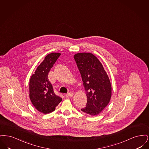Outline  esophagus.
I'll use <instances>...</instances> for the list:
<instances>
[{
  "mask_svg": "<svg viewBox=\"0 0 149 149\" xmlns=\"http://www.w3.org/2000/svg\"><path fill=\"white\" fill-rule=\"evenodd\" d=\"M73 95H74V94L71 92L69 93L65 94V96L66 97H73Z\"/></svg>",
  "mask_w": 149,
  "mask_h": 149,
  "instance_id": "1",
  "label": "esophagus"
}]
</instances>
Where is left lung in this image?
Here are the masks:
<instances>
[{"label": "left lung", "instance_id": "8db88e82", "mask_svg": "<svg viewBox=\"0 0 149 149\" xmlns=\"http://www.w3.org/2000/svg\"><path fill=\"white\" fill-rule=\"evenodd\" d=\"M81 74L87 97L85 113L95 116L109 103L112 88L109 78L99 60L91 53H78L74 56Z\"/></svg>", "mask_w": 149, "mask_h": 149}]
</instances>
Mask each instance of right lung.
I'll return each mask as SVG.
<instances>
[{
    "mask_svg": "<svg viewBox=\"0 0 149 149\" xmlns=\"http://www.w3.org/2000/svg\"><path fill=\"white\" fill-rule=\"evenodd\" d=\"M60 53H51L37 68L29 80V98L32 104L40 112L49 113L55 111L62 98L54 92L52 85L48 79V74Z\"/></svg>",
    "mask_w": 149,
    "mask_h": 149,
    "instance_id": "1",
    "label": "right lung"
}]
</instances>
